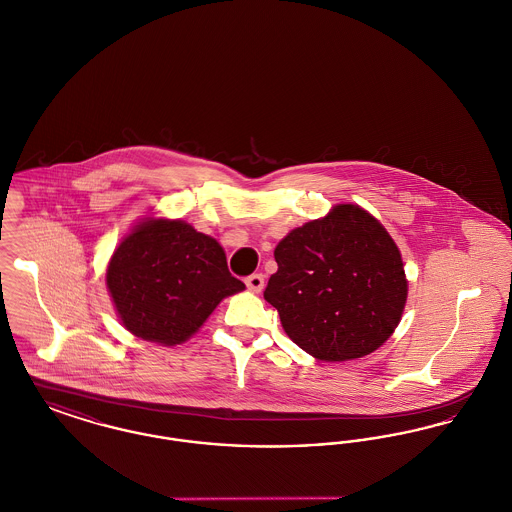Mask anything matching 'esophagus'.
Masks as SVG:
<instances>
[{
	"label": "esophagus",
	"instance_id": "obj_1",
	"mask_svg": "<svg viewBox=\"0 0 512 512\" xmlns=\"http://www.w3.org/2000/svg\"><path fill=\"white\" fill-rule=\"evenodd\" d=\"M245 286L253 293H261L265 288V276L263 274H251V276L245 278Z\"/></svg>",
	"mask_w": 512,
	"mask_h": 512
}]
</instances>
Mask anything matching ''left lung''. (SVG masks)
Wrapping results in <instances>:
<instances>
[{"label": "left lung", "instance_id": "left-lung-1", "mask_svg": "<svg viewBox=\"0 0 512 512\" xmlns=\"http://www.w3.org/2000/svg\"><path fill=\"white\" fill-rule=\"evenodd\" d=\"M265 299L284 332L318 361L361 359L401 322L409 282L401 251L376 217L338 203L282 238Z\"/></svg>", "mask_w": 512, "mask_h": 512}]
</instances>
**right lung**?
Returning <instances> with one entry per match:
<instances>
[{
  "mask_svg": "<svg viewBox=\"0 0 512 512\" xmlns=\"http://www.w3.org/2000/svg\"><path fill=\"white\" fill-rule=\"evenodd\" d=\"M105 282L122 326L167 347L190 340L224 297L245 290L215 238L165 217H146L122 238Z\"/></svg>",
  "mask_w": 512,
  "mask_h": 512,
  "instance_id": "add662e5",
  "label": "right lung"
}]
</instances>
